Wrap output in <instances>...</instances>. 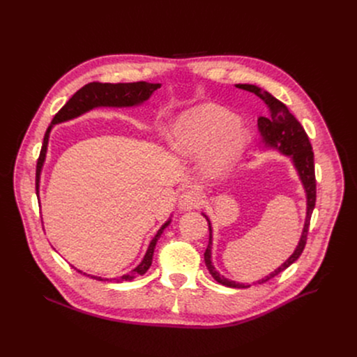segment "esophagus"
<instances>
[{"label":"esophagus","mask_w":357,"mask_h":357,"mask_svg":"<svg viewBox=\"0 0 357 357\" xmlns=\"http://www.w3.org/2000/svg\"><path fill=\"white\" fill-rule=\"evenodd\" d=\"M200 206V195L196 190H185L178 200V208L181 211H192Z\"/></svg>","instance_id":"esophagus-1"}]
</instances>
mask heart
Listing matches in <instances>:
<instances>
[{
	"mask_svg": "<svg viewBox=\"0 0 357 357\" xmlns=\"http://www.w3.org/2000/svg\"><path fill=\"white\" fill-rule=\"evenodd\" d=\"M247 135L231 113L216 105H199L182 112L169 134L172 149L182 158H202L203 172L219 176L240 157Z\"/></svg>",
	"mask_w": 357,
	"mask_h": 357,
	"instance_id": "obj_1",
	"label": "heart"
}]
</instances>
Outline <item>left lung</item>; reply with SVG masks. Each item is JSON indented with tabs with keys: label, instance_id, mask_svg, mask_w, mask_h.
<instances>
[{
	"label": "left lung",
	"instance_id": "left-lung-1",
	"mask_svg": "<svg viewBox=\"0 0 357 357\" xmlns=\"http://www.w3.org/2000/svg\"><path fill=\"white\" fill-rule=\"evenodd\" d=\"M236 87L251 91L256 96H259L267 107V116L266 117H259L257 124L259 130L261 134V141L266 148H274L282 152L284 155L291 157L295 169L298 171V175L302 181V185L305 188V192H307V218H305V225L303 230L301 234V240L294 251L292 256L275 271H273L270 275H267L263 280H259V284H263L273 277L278 275L284 270H287L292 263H295L299 256L302 254L305 244H307V236L310 230V222L311 216L315 208V202H317V179H315V164H314V151L312 145L310 142V138L305 132L303 127L301 123L289 113L287 106L281 103L280 100H277L273 94L268 91L254 86V84H236ZM208 220L209 225V244L205 251V264L212 274V277L222 285L230 287V288H247L250 285H244L236 281H230L220 275L213 264H212V226L211 220L208 219L206 215H203Z\"/></svg>",
	"mask_w": 357,
	"mask_h": 357
}]
</instances>
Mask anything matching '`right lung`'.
I'll use <instances>...</instances> for the list:
<instances>
[{"mask_svg":"<svg viewBox=\"0 0 357 357\" xmlns=\"http://www.w3.org/2000/svg\"><path fill=\"white\" fill-rule=\"evenodd\" d=\"M160 83H146V82H134V83H100V82H91L84 84L82 89H79L70 98L68 103L55 114L52 123L47 127L45 137H43V144L40 148V154L36 162V195L39 193V178H40V171L45 162L46 157V149H47V141H49V134L50 130L55 124L76 119L96 107H132V106H139L144 101L149 98V96L154 93L157 89H160ZM171 223V219L162 225V227L158 230L155 237L151 240L148 250L145 252V256L142 261L128 274L120 277L117 281H131L137 275H142L146 273V270L151 267L152 263V256H154V248L161 237L164 229ZM76 270V268H75ZM77 273L82 274L80 270H76ZM87 275L86 273H83ZM98 281H109V278H101V277H94V275H87ZM112 281V280H110Z\"/></svg>","mask_w":357,"mask_h":357,"instance_id":"obj_1","label":"right lung"}]
</instances>
